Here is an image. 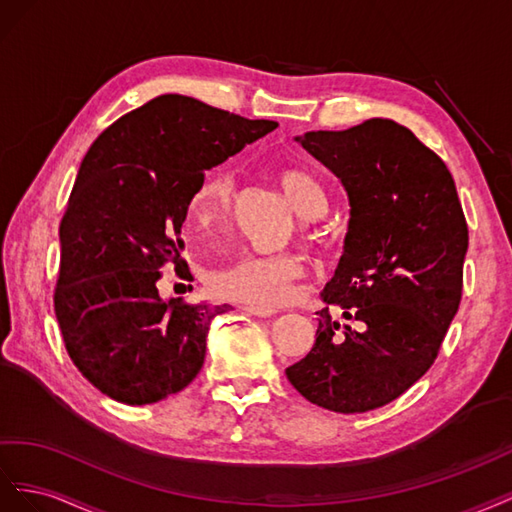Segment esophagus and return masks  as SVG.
Segmentation results:
<instances>
[{"label":"esophagus","mask_w":512,"mask_h":512,"mask_svg":"<svg viewBox=\"0 0 512 512\" xmlns=\"http://www.w3.org/2000/svg\"><path fill=\"white\" fill-rule=\"evenodd\" d=\"M242 311H246L248 315H257V317H272L276 313V309H268V306H255V304L242 306Z\"/></svg>","instance_id":"esophagus-1"}]
</instances>
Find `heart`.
I'll list each match as a JSON object with an SVG mask.
<instances>
[{"instance_id": "heart-1", "label": "heart", "mask_w": 512, "mask_h": 512, "mask_svg": "<svg viewBox=\"0 0 512 512\" xmlns=\"http://www.w3.org/2000/svg\"><path fill=\"white\" fill-rule=\"evenodd\" d=\"M279 180L291 206L302 216H317L326 208V195L309 171L285 167ZM236 199V175L229 169H216L203 175L188 201V216L201 227L210 229L231 214ZM302 274V261L296 253H242L229 264L212 268L208 285L218 298L255 304L279 306L289 298L291 285Z\"/></svg>"}]
</instances>
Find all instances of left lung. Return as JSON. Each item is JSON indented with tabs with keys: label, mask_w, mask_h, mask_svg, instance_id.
Instances as JSON below:
<instances>
[{
	"label": "left lung",
	"mask_w": 512,
	"mask_h": 512,
	"mask_svg": "<svg viewBox=\"0 0 512 512\" xmlns=\"http://www.w3.org/2000/svg\"><path fill=\"white\" fill-rule=\"evenodd\" d=\"M298 141L343 182L352 218L315 345L285 373L306 401L369 412L401 397L440 354L463 294L465 214L444 160L397 122ZM332 308L359 328L341 327Z\"/></svg>",
	"instance_id": "obj_1"
}]
</instances>
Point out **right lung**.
I'll use <instances>...</instances> for the list:
<instances>
[{
  "label": "right lung",
  "instance_id": "add662e5",
  "mask_svg": "<svg viewBox=\"0 0 512 512\" xmlns=\"http://www.w3.org/2000/svg\"><path fill=\"white\" fill-rule=\"evenodd\" d=\"M276 126L163 94L90 145L60 223L53 309L70 360L102 394L148 405L201 371L210 321L231 306L163 300L156 283L167 264L186 266L180 229L206 169Z\"/></svg>",
  "mask_w": 512,
  "mask_h": 512
}]
</instances>
